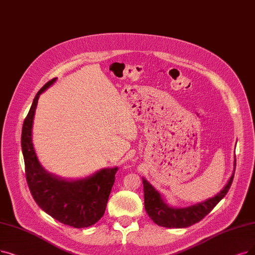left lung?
I'll use <instances>...</instances> for the list:
<instances>
[{
  "label": "left lung",
  "instance_id": "left-lung-1",
  "mask_svg": "<svg viewBox=\"0 0 255 255\" xmlns=\"http://www.w3.org/2000/svg\"><path fill=\"white\" fill-rule=\"evenodd\" d=\"M234 170H236V156L233 162V171L220 192L213 197L206 199L187 207H171L165 200L162 198L161 193L155 189L150 183L142 177L144 191V207L148 217L156 223L157 225L166 228H185L198 223L203 218L206 217L213 209L218 203L226 196L234 177Z\"/></svg>",
  "mask_w": 255,
  "mask_h": 255
}]
</instances>
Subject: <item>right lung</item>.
Segmentation results:
<instances>
[{
  "mask_svg": "<svg viewBox=\"0 0 255 255\" xmlns=\"http://www.w3.org/2000/svg\"><path fill=\"white\" fill-rule=\"evenodd\" d=\"M55 81L56 77L36 93L24 121L21 141L26 179L36 204L49 216L65 225L86 228L104 216L118 167L103 168L83 179L68 180L51 174L40 164L32 142L33 119L39 95Z\"/></svg>",
  "mask_w": 255,
  "mask_h": 255,
  "instance_id": "obj_1",
  "label": "right lung"
}]
</instances>
